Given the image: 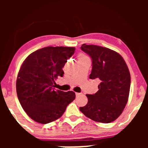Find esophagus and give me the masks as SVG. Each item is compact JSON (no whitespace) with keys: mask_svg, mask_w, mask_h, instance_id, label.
<instances>
[{"mask_svg":"<svg viewBox=\"0 0 148 148\" xmlns=\"http://www.w3.org/2000/svg\"><path fill=\"white\" fill-rule=\"evenodd\" d=\"M81 95V93H79V92H76V96H79V95Z\"/></svg>","mask_w":148,"mask_h":148,"instance_id":"obj_1","label":"esophagus"}]
</instances>
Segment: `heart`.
<instances>
[{
  "mask_svg": "<svg viewBox=\"0 0 148 148\" xmlns=\"http://www.w3.org/2000/svg\"><path fill=\"white\" fill-rule=\"evenodd\" d=\"M86 57H87V56H86L84 53H80L79 55L78 56V58H79V59L83 58H86Z\"/></svg>",
  "mask_w": 148,
  "mask_h": 148,
  "instance_id": "b5f03b06",
  "label": "heart"
}]
</instances>
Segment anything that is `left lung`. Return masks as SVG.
Returning <instances> with one entry per match:
<instances>
[{"label": "left lung", "mask_w": 148, "mask_h": 148, "mask_svg": "<svg viewBox=\"0 0 148 148\" xmlns=\"http://www.w3.org/2000/svg\"><path fill=\"white\" fill-rule=\"evenodd\" d=\"M92 61L90 79L100 84L95 94L86 95L88 101L80 111L86 117L101 123H110L121 115L130 94L131 76L126 62L118 53L97 45L81 47Z\"/></svg>", "instance_id": "obj_1"}]
</instances>
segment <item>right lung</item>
I'll return each instance as SVG.
<instances>
[{
	"instance_id": "add662e5",
	"label": "right lung",
	"mask_w": 148,
	"mask_h": 148,
	"mask_svg": "<svg viewBox=\"0 0 148 148\" xmlns=\"http://www.w3.org/2000/svg\"><path fill=\"white\" fill-rule=\"evenodd\" d=\"M74 47H47L32 53L23 61L16 79L18 101L34 121L47 124L62 116L75 99L73 91L55 90V80L62 77V67Z\"/></svg>"
}]
</instances>
